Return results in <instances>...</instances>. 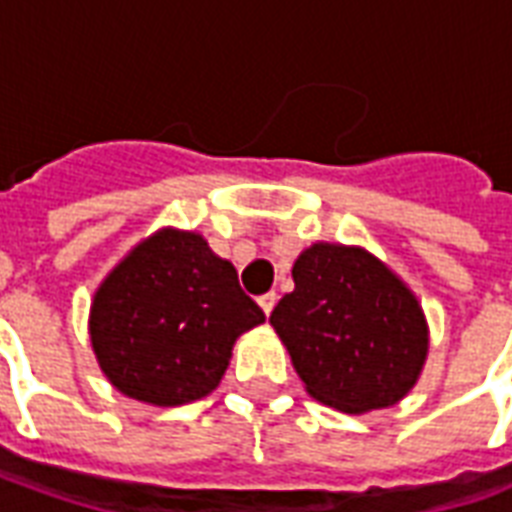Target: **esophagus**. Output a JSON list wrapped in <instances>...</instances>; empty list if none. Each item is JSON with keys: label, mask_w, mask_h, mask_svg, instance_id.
I'll return each instance as SVG.
<instances>
[{"label": "esophagus", "mask_w": 512, "mask_h": 512, "mask_svg": "<svg viewBox=\"0 0 512 512\" xmlns=\"http://www.w3.org/2000/svg\"><path fill=\"white\" fill-rule=\"evenodd\" d=\"M275 302H278V294H275V292H267V294H261V297H259L261 311L267 313V316H270L272 308H275Z\"/></svg>", "instance_id": "obj_1"}]
</instances>
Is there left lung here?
Segmentation results:
<instances>
[{
	"label": "left lung",
	"mask_w": 512,
	"mask_h": 512,
	"mask_svg": "<svg viewBox=\"0 0 512 512\" xmlns=\"http://www.w3.org/2000/svg\"><path fill=\"white\" fill-rule=\"evenodd\" d=\"M292 278L270 324L305 393L346 414L404 401L431 343L412 289L371 251L341 242H313Z\"/></svg>",
	"instance_id": "left-lung-1"
}]
</instances>
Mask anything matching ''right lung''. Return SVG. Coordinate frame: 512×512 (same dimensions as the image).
<instances>
[{
	"label": "right lung",
	"instance_id": "obj_1",
	"mask_svg": "<svg viewBox=\"0 0 512 512\" xmlns=\"http://www.w3.org/2000/svg\"><path fill=\"white\" fill-rule=\"evenodd\" d=\"M261 322L231 261L215 256L199 231L163 226L100 281L89 341L119 393L182 406L218 387L237 338Z\"/></svg>",
	"mask_w": 512,
	"mask_h": 512
}]
</instances>
